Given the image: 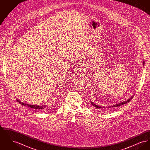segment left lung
<instances>
[{"instance_id":"left-lung-1","label":"left lung","mask_w":150,"mask_h":150,"mask_svg":"<svg viewBox=\"0 0 150 150\" xmlns=\"http://www.w3.org/2000/svg\"><path fill=\"white\" fill-rule=\"evenodd\" d=\"M144 61H143V66H144ZM133 96H134V95L132 96H131V97H130V98H129L128 100H127L123 101V102H120V103H119L115 104V105H111V106H108V107L101 106H99V105H97L96 104L92 102H91V103L92 104V105H93L94 107H95L96 108H98V109H103V108H105L106 107H107V108H111V107H118V106H121V105H124V104H125V103H127L129 102V101H130V100H132V99L133 98Z\"/></svg>"}]
</instances>
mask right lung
I'll return each instance as SVG.
<instances>
[{"label": "right lung", "instance_id": "obj_1", "mask_svg": "<svg viewBox=\"0 0 150 150\" xmlns=\"http://www.w3.org/2000/svg\"><path fill=\"white\" fill-rule=\"evenodd\" d=\"M17 101L21 104L23 106H26L27 107H30V108H34L36 110H44L45 108H47L46 106H44V105H30V104H28V103H23L21 101H20L18 99H17Z\"/></svg>", "mask_w": 150, "mask_h": 150}]
</instances>
